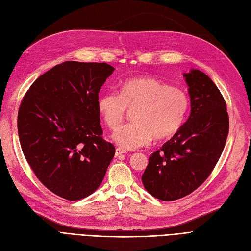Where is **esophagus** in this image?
I'll return each instance as SVG.
<instances>
[{"mask_svg": "<svg viewBox=\"0 0 251 251\" xmlns=\"http://www.w3.org/2000/svg\"><path fill=\"white\" fill-rule=\"evenodd\" d=\"M126 153V151H124V150H121V149H119V148H117L116 150H115V156L116 157H118V156H120V155H123V154H125Z\"/></svg>", "mask_w": 251, "mask_h": 251, "instance_id": "1", "label": "esophagus"}]
</instances>
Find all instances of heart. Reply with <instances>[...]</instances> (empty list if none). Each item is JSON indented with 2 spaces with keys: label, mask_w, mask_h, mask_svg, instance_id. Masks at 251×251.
Here are the masks:
<instances>
[{
  "label": "heart",
  "mask_w": 251,
  "mask_h": 251,
  "mask_svg": "<svg viewBox=\"0 0 251 251\" xmlns=\"http://www.w3.org/2000/svg\"><path fill=\"white\" fill-rule=\"evenodd\" d=\"M126 109L132 123L117 128L112 138L124 150H135L151 139H168L182 126L189 110L188 95L151 77H136L121 84L120 95L109 92L98 99V111L112 130L124 120Z\"/></svg>",
  "instance_id": "heart-1"
}]
</instances>
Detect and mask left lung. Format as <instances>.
<instances>
[{"mask_svg": "<svg viewBox=\"0 0 251 251\" xmlns=\"http://www.w3.org/2000/svg\"><path fill=\"white\" fill-rule=\"evenodd\" d=\"M190 96V115L173 137L152 153L141 176L154 198L171 201L198 189L213 170L229 131L225 100L205 73H184Z\"/></svg>", "mask_w": 251, "mask_h": 251, "instance_id": "obj_1", "label": "left lung"}]
</instances>
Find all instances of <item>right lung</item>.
<instances>
[{
  "instance_id": "add662e5",
  "label": "right lung",
  "mask_w": 251,
  "mask_h": 251,
  "mask_svg": "<svg viewBox=\"0 0 251 251\" xmlns=\"http://www.w3.org/2000/svg\"><path fill=\"white\" fill-rule=\"evenodd\" d=\"M114 67L66 61L40 76L18 113L24 156L42 184L78 201L103 180L115 148L101 137L98 94Z\"/></svg>"
}]
</instances>
